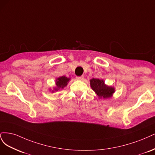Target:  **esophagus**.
Instances as JSON below:
<instances>
[{"label": "esophagus", "mask_w": 155, "mask_h": 155, "mask_svg": "<svg viewBox=\"0 0 155 155\" xmlns=\"http://www.w3.org/2000/svg\"><path fill=\"white\" fill-rule=\"evenodd\" d=\"M84 76H81V77H77L76 78L77 80H78V81H82V80L84 79Z\"/></svg>", "instance_id": "1"}]
</instances>
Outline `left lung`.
Returning <instances> with one entry per match:
<instances>
[{
  "instance_id": "obj_1",
  "label": "left lung",
  "mask_w": 155,
  "mask_h": 155,
  "mask_svg": "<svg viewBox=\"0 0 155 155\" xmlns=\"http://www.w3.org/2000/svg\"><path fill=\"white\" fill-rule=\"evenodd\" d=\"M90 86L99 98H109L113 97L115 92L114 87L109 86L104 83L103 80L92 78L90 80Z\"/></svg>"
}]
</instances>
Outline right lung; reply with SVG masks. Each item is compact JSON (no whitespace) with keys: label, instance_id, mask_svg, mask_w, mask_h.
<instances>
[{"label":"right lung","instance_id":"obj_1","mask_svg":"<svg viewBox=\"0 0 155 155\" xmlns=\"http://www.w3.org/2000/svg\"><path fill=\"white\" fill-rule=\"evenodd\" d=\"M70 80H71L70 78H68L65 76H62L58 78H57L55 81L56 86L53 87V90L49 89V91H51L52 93H54V91H58V90H61V89H64L67 86Z\"/></svg>","mask_w":155,"mask_h":155}]
</instances>
